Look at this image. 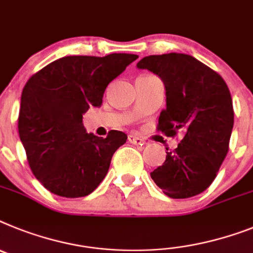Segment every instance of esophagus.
I'll return each mask as SVG.
<instances>
[{"label": "esophagus", "instance_id": "34e87169", "mask_svg": "<svg viewBox=\"0 0 253 253\" xmlns=\"http://www.w3.org/2000/svg\"><path fill=\"white\" fill-rule=\"evenodd\" d=\"M128 141L130 142V143L135 144V146H142V144L146 143V142H144V139H142V138L137 137V135H134V134L128 135Z\"/></svg>", "mask_w": 253, "mask_h": 253}]
</instances>
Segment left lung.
I'll return each mask as SVG.
<instances>
[{"label":"left lung","instance_id":"left-lung-1","mask_svg":"<svg viewBox=\"0 0 253 253\" xmlns=\"http://www.w3.org/2000/svg\"><path fill=\"white\" fill-rule=\"evenodd\" d=\"M137 68L159 75L165 85L166 109L157 130L183 135L151 178L171 198L197 196L216 178L229 151L234 124L229 88L216 71L184 53L147 56Z\"/></svg>","mask_w":253,"mask_h":253}]
</instances>
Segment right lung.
I'll use <instances>...</instances> for the list:
<instances>
[{
    "label": "right lung",
    "instance_id": "right-lung-1",
    "mask_svg": "<svg viewBox=\"0 0 253 253\" xmlns=\"http://www.w3.org/2000/svg\"><path fill=\"white\" fill-rule=\"evenodd\" d=\"M137 59L131 53L66 56L29 78L21 93L19 135L32 172L51 193L84 197L103 180L128 135L87 133L83 115L102 105L110 82Z\"/></svg>",
    "mask_w": 253,
    "mask_h": 253
}]
</instances>
